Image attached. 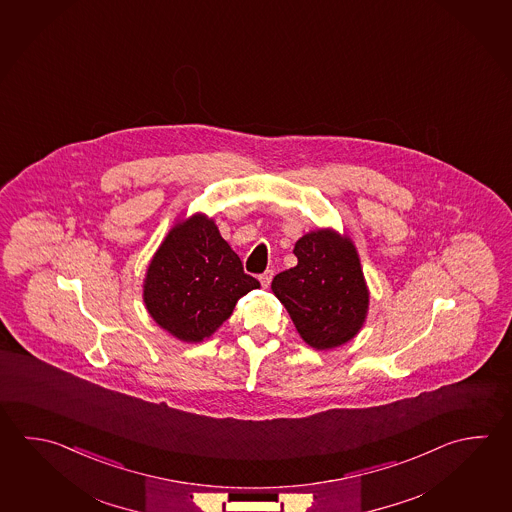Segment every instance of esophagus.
Wrapping results in <instances>:
<instances>
[{
	"label": "esophagus",
	"instance_id": "esophagus-1",
	"mask_svg": "<svg viewBox=\"0 0 512 512\" xmlns=\"http://www.w3.org/2000/svg\"><path fill=\"white\" fill-rule=\"evenodd\" d=\"M271 279H273V270H266L262 275H259L262 288H268V286H270Z\"/></svg>",
	"mask_w": 512,
	"mask_h": 512
}]
</instances>
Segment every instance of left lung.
<instances>
[{
    "label": "left lung",
    "instance_id": "left-lung-1",
    "mask_svg": "<svg viewBox=\"0 0 512 512\" xmlns=\"http://www.w3.org/2000/svg\"><path fill=\"white\" fill-rule=\"evenodd\" d=\"M293 253L299 259L297 266L271 282L275 297L311 348L346 344L364 326L369 306L355 244L324 228L300 237Z\"/></svg>",
    "mask_w": 512,
    "mask_h": 512
}]
</instances>
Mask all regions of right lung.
<instances>
[{"instance_id": "right-lung-1", "label": "right lung", "mask_w": 512, "mask_h": 512, "mask_svg": "<svg viewBox=\"0 0 512 512\" xmlns=\"http://www.w3.org/2000/svg\"><path fill=\"white\" fill-rule=\"evenodd\" d=\"M261 284L213 219L195 213L168 232L146 270L143 299L150 317L183 342L212 337L237 300Z\"/></svg>"}]
</instances>
